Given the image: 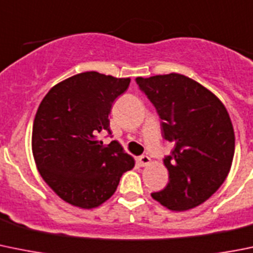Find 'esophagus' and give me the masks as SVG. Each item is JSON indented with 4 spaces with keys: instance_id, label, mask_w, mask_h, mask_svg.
Instances as JSON below:
<instances>
[{
    "instance_id": "esophagus-1",
    "label": "esophagus",
    "mask_w": 253,
    "mask_h": 253,
    "mask_svg": "<svg viewBox=\"0 0 253 253\" xmlns=\"http://www.w3.org/2000/svg\"><path fill=\"white\" fill-rule=\"evenodd\" d=\"M151 162V159L150 157H148V156H146V155H142L140 157V159H138V164H140V166H147L148 164H150Z\"/></svg>"
}]
</instances>
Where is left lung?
I'll return each instance as SVG.
<instances>
[{"label":"left lung","instance_id":"obj_1","mask_svg":"<svg viewBox=\"0 0 253 253\" xmlns=\"http://www.w3.org/2000/svg\"><path fill=\"white\" fill-rule=\"evenodd\" d=\"M136 82L159 113L164 138L173 143L164 160L169 183L151 196L172 211L204 204L232 165L235 132L227 110L206 87L183 75L137 77Z\"/></svg>","mask_w":253,"mask_h":253}]
</instances>
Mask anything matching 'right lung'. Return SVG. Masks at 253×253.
I'll list each match as a JSON object with an SVG mask.
<instances>
[{"label":"right lung","mask_w":253,"mask_h":253,"mask_svg":"<svg viewBox=\"0 0 253 253\" xmlns=\"http://www.w3.org/2000/svg\"><path fill=\"white\" fill-rule=\"evenodd\" d=\"M131 80L84 72L52 87L40 103L32 128V152L44 182L63 201L94 209L115 193L134 161L111 134L108 115Z\"/></svg>","instance_id":"right-lung-1"}]
</instances>
